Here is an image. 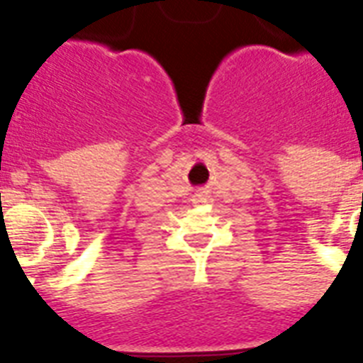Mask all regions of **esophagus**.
Returning a JSON list of instances; mask_svg holds the SVG:
<instances>
[{"label":"esophagus","instance_id":"34e87169","mask_svg":"<svg viewBox=\"0 0 363 363\" xmlns=\"http://www.w3.org/2000/svg\"><path fill=\"white\" fill-rule=\"evenodd\" d=\"M211 196H203V194H199V196L194 197V205H205V203H211Z\"/></svg>","mask_w":363,"mask_h":363}]
</instances>
